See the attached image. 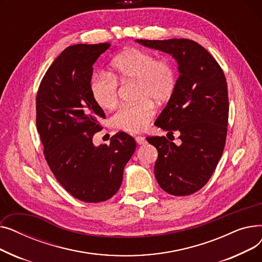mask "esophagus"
Returning a JSON list of instances; mask_svg holds the SVG:
<instances>
[{
	"mask_svg": "<svg viewBox=\"0 0 262 262\" xmlns=\"http://www.w3.org/2000/svg\"><path fill=\"white\" fill-rule=\"evenodd\" d=\"M136 142L138 143L139 145L144 144L145 143V138H144V137H141V136H137L136 137Z\"/></svg>",
	"mask_w": 262,
	"mask_h": 262,
	"instance_id": "1",
	"label": "esophagus"
}]
</instances>
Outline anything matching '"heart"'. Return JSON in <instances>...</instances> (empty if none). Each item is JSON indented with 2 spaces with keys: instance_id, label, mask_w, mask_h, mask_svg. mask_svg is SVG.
<instances>
[{
  "instance_id": "obj_1",
  "label": "heart",
  "mask_w": 262,
  "mask_h": 262,
  "mask_svg": "<svg viewBox=\"0 0 262 262\" xmlns=\"http://www.w3.org/2000/svg\"><path fill=\"white\" fill-rule=\"evenodd\" d=\"M113 75L100 73L90 81L94 102L103 109H112L118 103V81H136V104L120 107L113 116L116 128L128 133L143 130L155 115L152 100L168 101L176 88V70L169 59H157L154 54L130 49L119 54L112 62Z\"/></svg>"
}]
</instances>
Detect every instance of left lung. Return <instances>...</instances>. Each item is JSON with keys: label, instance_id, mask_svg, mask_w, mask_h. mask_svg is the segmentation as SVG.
Masks as SVG:
<instances>
[{"label": "left lung", "instance_id": "left-lung-1", "mask_svg": "<svg viewBox=\"0 0 262 262\" xmlns=\"http://www.w3.org/2000/svg\"><path fill=\"white\" fill-rule=\"evenodd\" d=\"M136 42L168 53L177 61L180 76L175 91L155 125L168 135L177 132L182 144L163 136L146 140L158 150L154 171L161 189L176 196L192 194L207 184L224 150L229 110L225 75L195 41L136 39Z\"/></svg>", "mask_w": 262, "mask_h": 262}]
</instances>
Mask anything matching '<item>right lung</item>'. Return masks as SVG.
<instances>
[{
  "instance_id": "1",
  "label": "right lung",
  "mask_w": 262,
  "mask_h": 262,
  "mask_svg": "<svg viewBox=\"0 0 262 262\" xmlns=\"http://www.w3.org/2000/svg\"><path fill=\"white\" fill-rule=\"evenodd\" d=\"M110 43L75 45L60 53L40 82L36 98V125L45 157L58 183L86 203L113 198L120 188L136 141L117 133L110 143L95 146L103 109L90 92L93 63Z\"/></svg>"
}]
</instances>
